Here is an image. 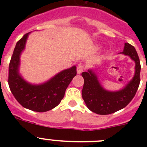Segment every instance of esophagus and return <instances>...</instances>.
Listing matches in <instances>:
<instances>
[{"label":"esophagus","instance_id":"1","mask_svg":"<svg viewBox=\"0 0 147 147\" xmlns=\"http://www.w3.org/2000/svg\"><path fill=\"white\" fill-rule=\"evenodd\" d=\"M84 71V65L82 64H79L76 67V71H77L78 74H80Z\"/></svg>","mask_w":147,"mask_h":147}]
</instances>
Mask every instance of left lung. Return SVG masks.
<instances>
[{"mask_svg":"<svg viewBox=\"0 0 147 147\" xmlns=\"http://www.w3.org/2000/svg\"><path fill=\"white\" fill-rule=\"evenodd\" d=\"M129 56L136 63L135 74L132 80L124 88L118 91H110L105 90L100 84L93 69L82 73L84 78L82 98L87 107L92 112L99 115H108L125 107L135 96L140 84L141 64L138 55L134 46L128 42L124 43L123 52Z\"/></svg>","mask_w":147,"mask_h":147,"instance_id":"8db88e82","label":"left lung"}]
</instances>
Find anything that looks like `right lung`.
Listing matches in <instances>:
<instances>
[{
    "mask_svg": "<svg viewBox=\"0 0 147 147\" xmlns=\"http://www.w3.org/2000/svg\"><path fill=\"white\" fill-rule=\"evenodd\" d=\"M29 34H26L15 45L9 66L8 83L13 96L23 107L36 112H46L60 103L67 86L76 75V67L63 70L40 85L26 81L19 74V67L20 54L25 49Z\"/></svg>",
    "mask_w": 147,
    "mask_h": 147,
    "instance_id": "1",
    "label": "right lung"
}]
</instances>
